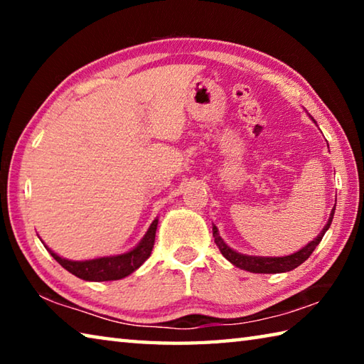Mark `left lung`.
<instances>
[{
  "label": "left lung",
  "instance_id": "left-lung-1",
  "mask_svg": "<svg viewBox=\"0 0 364 364\" xmlns=\"http://www.w3.org/2000/svg\"><path fill=\"white\" fill-rule=\"evenodd\" d=\"M313 122H315V120H313ZM334 210H336V205H334V208H332L328 223H326V226L323 228V231L319 232L311 242H308L304 249H300L299 252H295V254H292V255H286V257H255V255L239 254V252L232 250L231 247H228V245L225 244L223 239L220 237L217 226H213L215 244L218 245L221 255H223L228 262H231L234 267L245 269V271H250V273H286V271H291L294 268H297L299 264L304 263L306 258L313 254V250L316 249V245L321 242L324 232L329 230V226L332 223V218H334Z\"/></svg>",
  "mask_w": 364,
  "mask_h": 364
}]
</instances>
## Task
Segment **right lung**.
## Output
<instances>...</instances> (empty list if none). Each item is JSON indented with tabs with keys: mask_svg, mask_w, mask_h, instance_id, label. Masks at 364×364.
Here are the masks:
<instances>
[{
	"mask_svg": "<svg viewBox=\"0 0 364 364\" xmlns=\"http://www.w3.org/2000/svg\"><path fill=\"white\" fill-rule=\"evenodd\" d=\"M157 223H159V218L152 221L149 230H147L144 237L141 239V242L136 245V247L120 255L101 257V258H93V260H83V262H73V260H67V258L59 257L58 254H54V252L51 249H48L46 245L45 247L49 250V254L54 257V260H56L60 267L65 268L69 273L75 274L80 279L96 281V282L117 281V279L125 278L128 274H132L134 269H138L141 264L151 257L154 241H156Z\"/></svg>",
	"mask_w": 364,
	"mask_h": 364,
	"instance_id": "1",
	"label": "right lung"
}]
</instances>
